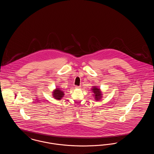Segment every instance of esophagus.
Wrapping results in <instances>:
<instances>
[{"instance_id":"1","label":"esophagus","mask_w":154,"mask_h":154,"mask_svg":"<svg viewBox=\"0 0 154 154\" xmlns=\"http://www.w3.org/2000/svg\"><path fill=\"white\" fill-rule=\"evenodd\" d=\"M75 88H80V87H79V86H75Z\"/></svg>"}]
</instances>
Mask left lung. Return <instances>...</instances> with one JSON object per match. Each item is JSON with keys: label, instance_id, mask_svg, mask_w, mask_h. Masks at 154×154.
<instances>
[{"label": "left lung", "instance_id": "1", "mask_svg": "<svg viewBox=\"0 0 154 154\" xmlns=\"http://www.w3.org/2000/svg\"><path fill=\"white\" fill-rule=\"evenodd\" d=\"M91 91L93 93V96L96 101L100 100L102 97V93L100 89L96 86H93L91 89Z\"/></svg>", "mask_w": 154, "mask_h": 154}]
</instances>
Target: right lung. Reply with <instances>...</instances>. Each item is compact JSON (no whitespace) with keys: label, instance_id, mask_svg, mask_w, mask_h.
<instances>
[{"label":"right lung","instance_id":"1","mask_svg":"<svg viewBox=\"0 0 154 154\" xmlns=\"http://www.w3.org/2000/svg\"><path fill=\"white\" fill-rule=\"evenodd\" d=\"M64 95V92L62 90H61L60 88L58 87L55 88V89H54L52 92V96L54 97V98L58 100L62 99V98Z\"/></svg>","mask_w":154,"mask_h":154}]
</instances>
